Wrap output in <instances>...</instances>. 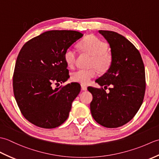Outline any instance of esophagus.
I'll use <instances>...</instances> for the list:
<instances>
[{
	"label": "esophagus",
	"instance_id": "34e87169",
	"mask_svg": "<svg viewBox=\"0 0 159 159\" xmlns=\"http://www.w3.org/2000/svg\"><path fill=\"white\" fill-rule=\"evenodd\" d=\"M81 89L83 91H86L87 89V87L85 85H83V84H82V85H81Z\"/></svg>",
	"mask_w": 159,
	"mask_h": 159
}]
</instances>
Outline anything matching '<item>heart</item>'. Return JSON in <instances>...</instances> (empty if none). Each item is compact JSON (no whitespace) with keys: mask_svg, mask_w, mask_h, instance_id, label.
<instances>
[{"mask_svg":"<svg viewBox=\"0 0 159 159\" xmlns=\"http://www.w3.org/2000/svg\"><path fill=\"white\" fill-rule=\"evenodd\" d=\"M79 48L83 52L92 56L90 67H95L100 72H105L111 65V56L107 52L108 45L97 37L89 35L84 38L79 43ZM77 58L76 50L74 48H67L64 54V60L67 66L74 67ZM95 68L79 69L72 74V80L74 82L87 85L91 80L95 78L97 72Z\"/></svg>","mask_w":159,"mask_h":159,"instance_id":"b5f03b06","label":"heart"}]
</instances>
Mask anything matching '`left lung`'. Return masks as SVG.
<instances>
[{
    "instance_id": "left-lung-1",
    "label": "left lung",
    "mask_w": 159,
    "mask_h": 159,
    "mask_svg": "<svg viewBox=\"0 0 159 159\" xmlns=\"http://www.w3.org/2000/svg\"><path fill=\"white\" fill-rule=\"evenodd\" d=\"M109 43L111 65L107 72L96 80L103 88L88 87L93 100L92 116L96 122L107 128L126 124L135 116L143 103L146 90L145 67L136 47L125 37L110 31L100 30Z\"/></svg>"
}]
</instances>
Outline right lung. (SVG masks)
Segmentation results:
<instances>
[{
    "label": "right lung",
    "instance_id": "1",
    "mask_svg": "<svg viewBox=\"0 0 159 159\" xmlns=\"http://www.w3.org/2000/svg\"><path fill=\"white\" fill-rule=\"evenodd\" d=\"M83 36L75 31L52 30L29 40L20 50L13 76V93L24 117L35 126L56 128L68 117L80 85L71 83L55 89L52 85L69 79L64 54Z\"/></svg>",
    "mask_w": 159,
    "mask_h": 159
}]
</instances>
